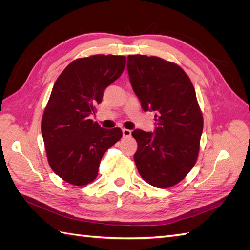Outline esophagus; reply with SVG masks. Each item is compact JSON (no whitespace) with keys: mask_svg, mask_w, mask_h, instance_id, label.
I'll list each match as a JSON object with an SVG mask.
<instances>
[{"mask_svg":"<svg viewBox=\"0 0 250 250\" xmlns=\"http://www.w3.org/2000/svg\"><path fill=\"white\" fill-rule=\"evenodd\" d=\"M122 133H123V137L124 138H128V137H130L131 135V130H129V129H122Z\"/></svg>","mask_w":250,"mask_h":250,"instance_id":"1","label":"esophagus"}]
</instances>
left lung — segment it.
<instances>
[{
  "mask_svg": "<svg viewBox=\"0 0 250 250\" xmlns=\"http://www.w3.org/2000/svg\"><path fill=\"white\" fill-rule=\"evenodd\" d=\"M127 70L143 110L156 112L153 132L132 131L138 171L153 187L175 186L198 157L203 119L195 88L180 66L156 56L128 55Z\"/></svg>",
  "mask_w": 250,
  "mask_h": 250,
  "instance_id": "8db88e82",
  "label": "left lung"
}]
</instances>
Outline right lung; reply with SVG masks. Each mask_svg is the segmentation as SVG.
Listing matches in <instances>:
<instances>
[{
	"instance_id": "obj_1",
	"label": "right lung",
	"mask_w": 250,
	"mask_h": 250,
	"mask_svg": "<svg viewBox=\"0 0 250 250\" xmlns=\"http://www.w3.org/2000/svg\"><path fill=\"white\" fill-rule=\"evenodd\" d=\"M125 56L93 55L74 60L53 86L42 120L51 169L66 183L85 186L97 177L103 154L122 138L120 128L104 129L89 117L104 90L122 75Z\"/></svg>"
}]
</instances>
